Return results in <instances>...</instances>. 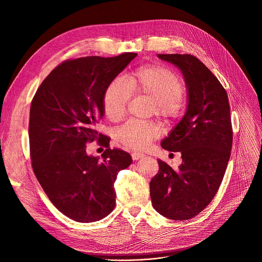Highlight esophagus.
<instances>
[{"label": "esophagus", "mask_w": 262, "mask_h": 262, "mask_svg": "<svg viewBox=\"0 0 262 262\" xmlns=\"http://www.w3.org/2000/svg\"><path fill=\"white\" fill-rule=\"evenodd\" d=\"M143 157H144V154H142V153H139V152L132 153L133 160H139V159H142Z\"/></svg>", "instance_id": "esophagus-1"}]
</instances>
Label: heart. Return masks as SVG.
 <instances>
[{
    "mask_svg": "<svg viewBox=\"0 0 262 262\" xmlns=\"http://www.w3.org/2000/svg\"><path fill=\"white\" fill-rule=\"evenodd\" d=\"M146 96L153 99L154 109L159 116L168 117L176 113L183 100L184 86L181 78L161 66H142L129 74L126 80L116 77L109 82L104 96L103 108L112 122H119L126 114L132 98ZM160 134V128L152 122L129 121L118 130V140L127 147L144 149Z\"/></svg>",
    "mask_w": 262,
    "mask_h": 262,
    "instance_id": "b5f03b06",
    "label": "heart"
}]
</instances>
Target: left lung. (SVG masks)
Returning a JSON list of instances; mask_svg holds the SVG:
<instances>
[{"mask_svg": "<svg viewBox=\"0 0 262 262\" xmlns=\"http://www.w3.org/2000/svg\"><path fill=\"white\" fill-rule=\"evenodd\" d=\"M158 57L182 70L188 107L161 142L162 148L181 152L183 163L173 170L159 159L149 194L157 212L185 221L207 207L223 181L232 146L230 108L224 87L199 58L190 54H158Z\"/></svg>", "mask_w": 262, "mask_h": 262, "instance_id": "1", "label": "left lung"}]
</instances>
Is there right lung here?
<instances>
[{"mask_svg": "<svg viewBox=\"0 0 262 262\" xmlns=\"http://www.w3.org/2000/svg\"><path fill=\"white\" fill-rule=\"evenodd\" d=\"M136 56L64 60L33 98L29 136L34 173L55 207L76 222L99 221L114 210L117 175L133 162L128 153L110 148V138L96 127L107 86ZM93 141L106 147L102 161L86 154Z\"/></svg>", "mask_w": 262, "mask_h": 262, "instance_id": "1", "label": "right lung"}]
</instances>
